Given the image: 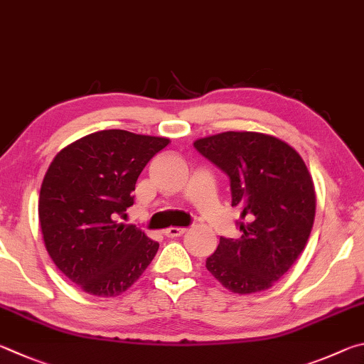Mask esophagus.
Instances as JSON below:
<instances>
[{
    "mask_svg": "<svg viewBox=\"0 0 364 364\" xmlns=\"http://www.w3.org/2000/svg\"><path fill=\"white\" fill-rule=\"evenodd\" d=\"M186 232H187V228H183V227H169L164 230V235L169 238H176V237H181V235H183Z\"/></svg>",
    "mask_w": 364,
    "mask_h": 364,
    "instance_id": "34e87169",
    "label": "esophagus"
}]
</instances>
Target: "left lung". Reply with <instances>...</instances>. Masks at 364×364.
Masks as SVG:
<instances>
[{
  "label": "left lung",
  "instance_id": "obj_1",
  "mask_svg": "<svg viewBox=\"0 0 364 364\" xmlns=\"http://www.w3.org/2000/svg\"><path fill=\"white\" fill-rule=\"evenodd\" d=\"M193 145L230 177L232 206L241 209V238L220 237L206 269L235 294L269 289L301 256L314 227L307 166L291 145L262 132H220Z\"/></svg>",
  "mask_w": 364,
  "mask_h": 364
}]
</instances>
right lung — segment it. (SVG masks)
<instances>
[{
	"instance_id": "1",
	"label": "right lung",
	"mask_w": 364,
	"mask_h": 364,
	"mask_svg": "<svg viewBox=\"0 0 364 364\" xmlns=\"http://www.w3.org/2000/svg\"><path fill=\"white\" fill-rule=\"evenodd\" d=\"M168 144L166 137L105 129L67 145L50 163L38 201L44 246L87 294L119 296L155 257L156 241L114 219L134 205L140 172Z\"/></svg>"
}]
</instances>
